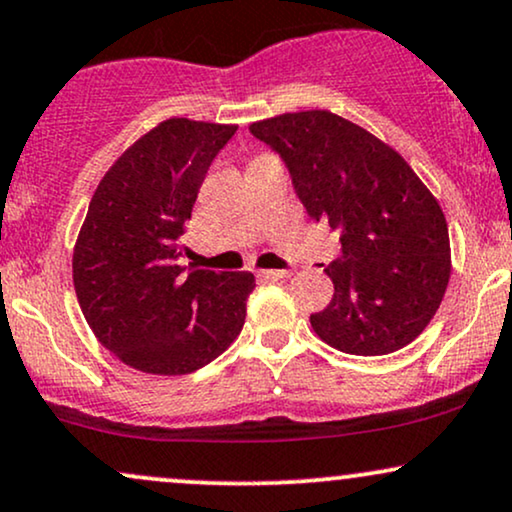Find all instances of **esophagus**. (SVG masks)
<instances>
[{"label":"esophagus","mask_w":512,"mask_h":512,"mask_svg":"<svg viewBox=\"0 0 512 512\" xmlns=\"http://www.w3.org/2000/svg\"><path fill=\"white\" fill-rule=\"evenodd\" d=\"M260 276L267 281H279V279H288L291 272H288V269H262Z\"/></svg>","instance_id":"34e87169"}]
</instances>
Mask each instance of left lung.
Segmentation results:
<instances>
[{
	"instance_id": "obj_1",
	"label": "left lung",
	"mask_w": 512,
	"mask_h": 512,
	"mask_svg": "<svg viewBox=\"0 0 512 512\" xmlns=\"http://www.w3.org/2000/svg\"><path fill=\"white\" fill-rule=\"evenodd\" d=\"M291 171L307 217L341 231L326 310L310 317L331 348L389 355L427 329L451 279L441 205L403 157L343 116L310 109L250 123Z\"/></svg>"
}]
</instances>
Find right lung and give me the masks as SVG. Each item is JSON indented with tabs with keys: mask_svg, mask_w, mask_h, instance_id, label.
<instances>
[{
	"mask_svg": "<svg viewBox=\"0 0 512 512\" xmlns=\"http://www.w3.org/2000/svg\"><path fill=\"white\" fill-rule=\"evenodd\" d=\"M236 128L176 116L157 123L92 195L73 248V286L97 341L138 372H195L243 329L255 276L178 264L197 190Z\"/></svg>",
	"mask_w": 512,
	"mask_h": 512,
	"instance_id": "obj_1",
	"label": "right lung"
}]
</instances>
